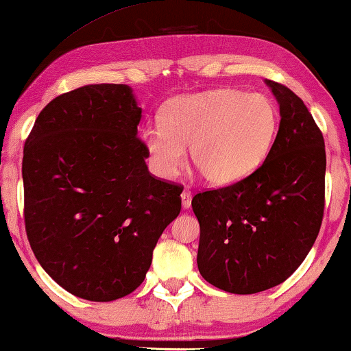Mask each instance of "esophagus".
Returning <instances> with one entry per match:
<instances>
[{
    "mask_svg": "<svg viewBox=\"0 0 351 351\" xmlns=\"http://www.w3.org/2000/svg\"><path fill=\"white\" fill-rule=\"evenodd\" d=\"M180 198H182V208L189 209L190 204H191V193H190V191H189V190L182 191Z\"/></svg>",
    "mask_w": 351,
    "mask_h": 351,
    "instance_id": "1",
    "label": "esophagus"
}]
</instances>
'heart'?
Masks as SVG:
<instances>
[{"label": "heart", "instance_id": "heart-1", "mask_svg": "<svg viewBox=\"0 0 351 351\" xmlns=\"http://www.w3.org/2000/svg\"><path fill=\"white\" fill-rule=\"evenodd\" d=\"M280 113L265 94L222 88L177 97L147 126L142 143L153 172L172 179L190 160L210 185L227 186L261 167L275 143Z\"/></svg>", "mask_w": 351, "mask_h": 351}]
</instances>
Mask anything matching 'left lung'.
Returning <instances> with one entry per match:
<instances>
[{"label": "left lung", "mask_w": 351, "mask_h": 351, "mask_svg": "<svg viewBox=\"0 0 351 351\" xmlns=\"http://www.w3.org/2000/svg\"><path fill=\"white\" fill-rule=\"evenodd\" d=\"M280 105L270 155L237 184L198 193V270L219 289L256 294L281 285L310 252L324 213V138L300 97L265 80Z\"/></svg>", "instance_id": "8db88e82"}]
</instances>
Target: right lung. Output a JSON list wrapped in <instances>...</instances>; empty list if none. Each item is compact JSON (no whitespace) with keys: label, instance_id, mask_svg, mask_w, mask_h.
<instances>
[{"label":"right lung","instance_id":"right-lung-1","mask_svg":"<svg viewBox=\"0 0 351 351\" xmlns=\"http://www.w3.org/2000/svg\"><path fill=\"white\" fill-rule=\"evenodd\" d=\"M141 118L128 84H88L51 100L23 148L32 251L81 299L110 302L136 291L180 213V185L148 172Z\"/></svg>","mask_w":351,"mask_h":351}]
</instances>
